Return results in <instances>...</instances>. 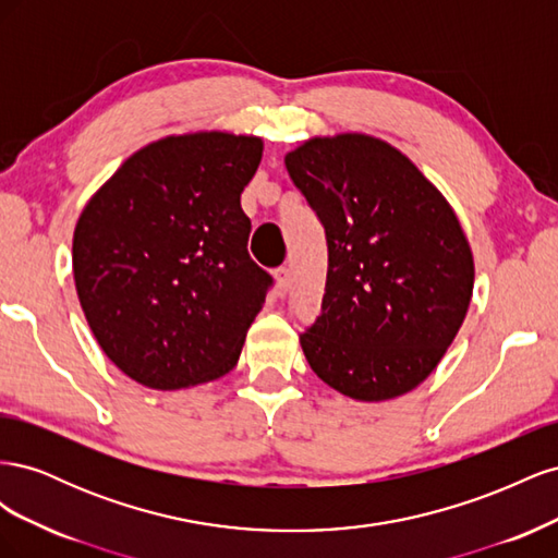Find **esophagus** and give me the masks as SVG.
Listing matches in <instances>:
<instances>
[{"label":"esophagus","instance_id":"obj_1","mask_svg":"<svg viewBox=\"0 0 558 558\" xmlns=\"http://www.w3.org/2000/svg\"><path fill=\"white\" fill-rule=\"evenodd\" d=\"M275 279H277L279 293L283 295L286 291H289V286H291V269L289 267H277L275 269Z\"/></svg>","mask_w":558,"mask_h":558}]
</instances>
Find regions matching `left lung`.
Instances as JSON below:
<instances>
[{
  "label": "left lung",
  "mask_w": 558,
  "mask_h": 558,
  "mask_svg": "<svg viewBox=\"0 0 558 558\" xmlns=\"http://www.w3.org/2000/svg\"><path fill=\"white\" fill-rule=\"evenodd\" d=\"M283 162L328 246L320 312L300 332L307 363L353 400L412 391L470 305L475 265L459 218L410 158L367 134L310 140Z\"/></svg>",
  "instance_id": "left-lung-1"
}]
</instances>
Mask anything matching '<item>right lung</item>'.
<instances>
[{
	"instance_id": "obj_1",
	"label": "right lung",
	"mask_w": 558,
	"mask_h": 558,
	"mask_svg": "<svg viewBox=\"0 0 558 558\" xmlns=\"http://www.w3.org/2000/svg\"><path fill=\"white\" fill-rule=\"evenodd\" d=\"M263 158L258 137L197 132L130 156L83 209L74 281L109 361L174 391L238 365L272 275L248 256L240 195Z\"/></svg>"
}]
</instances>
